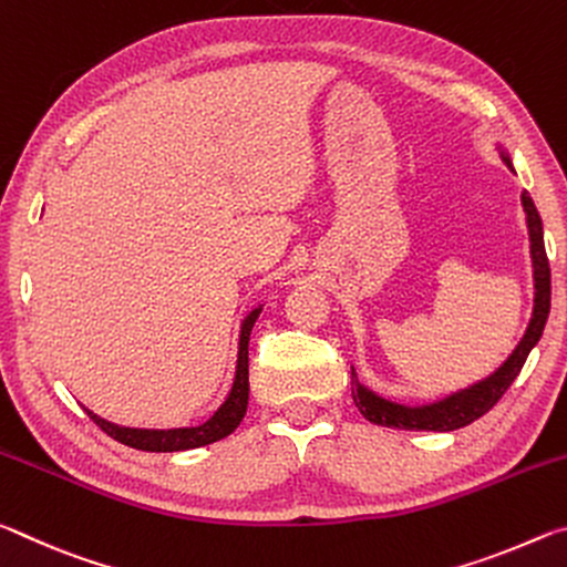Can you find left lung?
I'll return each instance as SVG.
<instances>
[{
	"mask_svg": "<svg viewBox=\"0 0 567 567\" xmlns=\"http://www.w3.org/2000/svg\"><path fill=\"white\" fill-rule=\"evenodd\" d=\"M505 165L513 169L511 159H507L505 152H501ZM523 209L527 215V233H530V257H533V280H535V305H533V318L523 340L517 342L511 358H507L501 368H497L491 378L475 382L460 392H453L445 400L430 402V405L420 408H408L398 405V402H390L385 398L375 395V392L368 390L358 382V372L352 370V400L362 417H368L375 425L385 427H400V430H435V433H450V430L465 427L470 422L483 417L487 410H491L497 400L505 395V390L513 385V380L520 375L523 364L527 354L540 340L545 330V322H548L550 315V262L548 255H545V243H543V219L537 215L533 199L527 192H523Z\"/></svg>",
	"mask_w": 567,
	"mask_h": 567,
	"instance_id": "obj_1",
	"label": "left lung"
}]
</instances>
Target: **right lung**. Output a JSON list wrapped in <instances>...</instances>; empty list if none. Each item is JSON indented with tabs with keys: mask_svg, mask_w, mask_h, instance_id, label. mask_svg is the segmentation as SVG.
<instances>
[{
	"mask_svg": "<svg viewBox=\"0 0 567 567\" xmlns=\"http://www.w3.org/2000/svg\"><path fill=\"white\" fill-rule=\"evenodd\" d=\"M262 307H255L252 312L243 320V330H239V352H237V370H235V382L233 390H229L227 400L217 408V412L207 422L197 427H175V430H140V427H120L114 422H107L100 415L87 410V415L97 422V425L107 433L110 437L117 440L122 445H130L134 450H145V453H177V450H192L203 447L209 443H217V440L227 437L235 433V427L243 422L247 412V400H249V360H247V348H249V332L255 328V320L260 318Z\"/></svg>",
	"mask_w": 567,
	"mask_h": 567,
	"instance_id": "add662e5",
	"label": "right lung"
}]
</instances>
